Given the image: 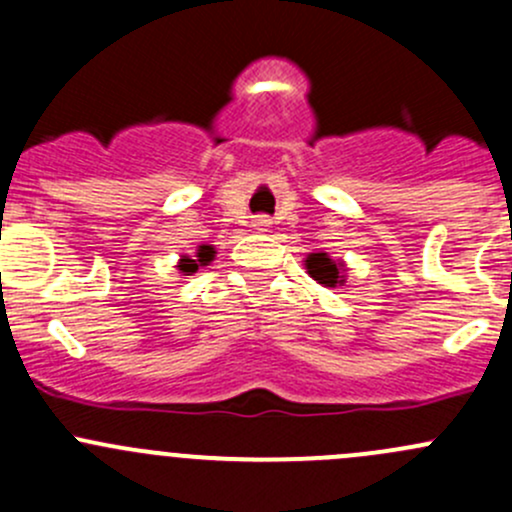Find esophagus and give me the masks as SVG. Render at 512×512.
Segmentation results:
<instances>
[{"mask_svg":"<svg viewBox=\"0 0 512 512\" xmlns=\"http://www.w3.org/2000/svg\"><path fill=\"white\" fill-rule=\"evenodd\" d=\"M270 225H272V220L267 218V215H257V218L252 220V227H255V230H267Z\"/></svg>","mask_w":512,"mask_h":512,"instance_id":"1","label":"esophagus"}]
</instances>
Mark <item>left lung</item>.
Here are the masks:
<instances>
[{"label": "left lung", "instance_id": "8db88e82", "mask_svg": "<svg viewBox=\"0 0 512 512\" xmlns=\"http://www.w3.org/2000/svg\"><path fill=\"white\" fill-rule=\"evenodd\" d=\"M307 272L324 287H337L342 285V277H339V265L329 260L327 252H312L307 257Z\"/></svg>", "mask_w": 512, "mask_h": 512}]
</instances>
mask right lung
Listing matches in <instances>:
<instances>
[{"instance_id": "obj_1", "label": "right lung", "mask_w": 512, "mask_h": 512, "mask_svg": "<svg viewBox=\"0 0 512 512\" xmlns=\"http://www.w3.org/2000/svg\"><path fill=\"white\" fill-rule=\"evenodd\" d=\"M213 255H215L213 247H210V245H200V250H198V255H195V260H193V257H183V260H180V265H178V270L185 272V275H193V272H198L200 265H208V262L213 260Z\"/></svg>"}]
</instances>
